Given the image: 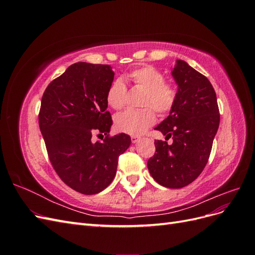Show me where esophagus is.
<instances>
[{"label": "esophagus", "mask_w": 255, "mask_h": 255, "mask_svg": "<svg viewBox=\"0 0 255 255\" xmlns=\"http://www.w3.org/2000/svg\"><path fill=\"white\" fill-rule=\"evenodd\" d=\"M130 140H132L133 143H136V142H138V141L140 140V137H138V136H132V137H130Z\"/></svg>", "instance_id": "1"}]
</instances>
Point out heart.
Instances as JSON below:
<instances>
[{
	"mask_svg": "<svg viewBox=\"0 0 255 255\" xmlns=\"http://www.w3.org/2000/svg\"><path fill=\"white\" fill-rule=\"evenodd\" d=\"M126 79L135 87L144 89L140 110H128L118 115L115 125L120 132L129 135H140L154 125L155 113L166 116L170 113L179 98V88L171 82L165 81L164 73L155 67L144 65L129 71ZM128 88L120 79L115 80L106 92V101L112 109L119 111L127 102Z\"/></svg>",
	"mask_w": 255,
	"mask_h": 255,
	"instance_id": "1",
	"label": "heart"
}]
</instances>
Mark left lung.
Segmentation results:
<instances>
[{
  "instance_id": "obj_1",
  "label": "left lung",
  "mask_w": 255,
  "mask_h": 255,
  "mask_svg": "<svg viewBox=\"0 0 255 255\" xmlns=\"http://www.w3.org/2000/svg\"><path fill=\"white\" fill-rule=\"evenodd\" d=\"M172 76L179 88L174 109L155 129L172 138L155 140L148 160L150 174L161 186L182 188L194 182L206 166L220 122L217 97L206 76L186 61L176 60Z\"/></svg>"
}]
</instances>
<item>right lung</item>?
<instances>
[{
	"mask_svg": "<svg viewBox=\"0 0 255 255\" xmlns=\"http://www.w3.org/2000/svg\"><path fill=\"white\" fill-rule=\"evenodd\" d=\"M113 81L109 65L75 63L48 85L41 99L39 128L49 159L60 180L83 195L109 186L130 144L125 133L110 136L106 92ZM95 132L107 135L102 143L91 141Z\"/></svg>",
	"mask_w": 255,
	"mask_h": 255,
	"instance_id": "add662e5",
	"label": "right lung"
}]
</instances>
